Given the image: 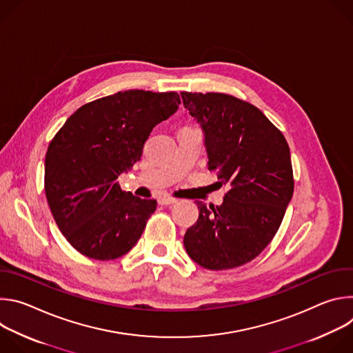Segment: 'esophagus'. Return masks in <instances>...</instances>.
Listing matches in <instances>:
<instances>
[{
	"instance_id": "1",
	"label": "esophagus",
	"mask_w": 353,
	"mask_h": 353,
	"mask_svg": "<svg viewBox=\"0 0 353 353\" xmlns=\"http://www.w3.org/2000/svg\"><path fill=\"white\" fill-rule=\"evenodd\" d=\"M177 199L170 196V195H163L159 198V204L161 205H172V204H176Z\"/></svg>"
}]
</instances>
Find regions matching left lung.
<instances>
[{
	"mask_svg": "<svg viewBox=\"0 0 353 353\" xmlns=\"http://www.w3.org/2000/svg\"><path fill=\"white\" fill-rule=\"evenodd\" d=\"M183 105L204 131L208 169L229 184L222 205L198 201L187 229V254L212 271L254 260L278 232L294 181L282 132L251 103L226 93L181 92Z\"/></svg>",
	"mask_w": 353,
	"mask_h": 353,
	"instance_id": "obj_1",
	"label": "left lung"
}]
</instances>
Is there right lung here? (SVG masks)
Segmentation results:
<instances>
[{"mask_svg": "<svg viewBox=\"0 0 353 353\" xmlns=\"http://www.w3.org/2000/svg\"><path fill=\"white\" fill-rule=\"evenodd\" d=\"M180 105L176 92L124 90L79 108L50 142L44 191L67 241L93 260H114L137 244L155 199L120 188L150 131Z\"/></svg>", "mask_w": 353, "mask_h": 353, "instance_id": "1", "label": "right lung"}]
</instances>
